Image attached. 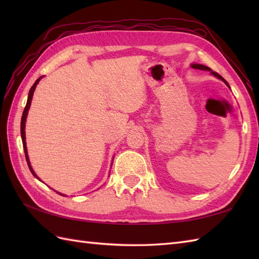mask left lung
Instances as JSON below:
<instances>
[{
    "instance_id": "obj_1",
    "label": "left lung",
    "mask_w": 259,
    "mask_h": 259,
    "mask_svg": "<svg viewBox=\"0 0 259 259\" xmlns=\"http://www.w3.org/2000/svg\"><path fill=\"white\" fill-rule=\"evenodd\" d=\"M191 68H194V69H198V70H205V71H210V73L212 74V75H214L216 76V78H218V79H221L222 81H224L225 83H226L228 87H229V84L227 83V81L225 80L223 76L221 75V74H218L217 72H213V71L210 69V68H208V67H206V65H202V64H196V63H194V64H191Z\"/></svg>"
}]
</instances>
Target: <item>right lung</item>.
I'll return each mask as SVG.
<instances>
[{"instance_id":"obj_1","label":"right lung","mask_w":259,"mask_h":259,"mask_svg":"<svg viewBox=\"0 0 259 259\" xmlns=\"http://www.w3.org/2000/svg\"><path fill=\"white\" fill-rule=\"evenodd\" d=\"M42 76H40L35 82L34 84L32 85V88L30 89V92H29V97H27V101H26V106L24 108V111H23V114H22V118H21V138H22V142H23V149H24V153H25V159L27 161V166H29V169L30 171L32 172V175L34 176L35 178H37L38 180H40V178L37 177V176L35 175L34 170L32 169L31 167V163H30V160H29V156H27V149H26V142H25V121H26V117H27V112H29V109H30V106H31V101H32V97H33V93H34V90L36 88V84L38 83V81L41 80ZM58 194H60V192H58ZM62 195V194H60ZM64 196V195H62Z\"/></svg>"}]
</instances>
